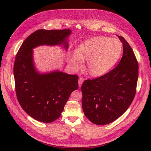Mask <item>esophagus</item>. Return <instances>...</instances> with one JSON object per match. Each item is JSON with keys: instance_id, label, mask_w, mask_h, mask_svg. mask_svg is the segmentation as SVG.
Here are the masks:
<instances>
[{"instance_id": "1", "label": "esophagus", "mask_w": 151, "mask_h": 151, "mask_svg": "<svg viewBox=\"0 0 151 151\" xmlns=\"http://www.w3.org/2000/svg\"><path fill=\"white\" fill-rule=\"evenodd\" d=\"M84 82V79L82 77H80L79 78V81H78V83H79V86H80V88H81V86L82 85V84Z\"/></svg>"}]
</instances>
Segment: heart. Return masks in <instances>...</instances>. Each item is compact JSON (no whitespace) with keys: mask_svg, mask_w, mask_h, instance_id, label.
I'll list each match as a JSON object with an SVG mask.
<instances>
[{"mask_svg":"<svg viewBox=\"0 0 151 151\" xmlns=\"http://www.w3.org/2000/svg\"><path fill=\"white\" fill-rule=\"evenodd\" d=\"M121 53L122 45L117 40L95 37L79 45L75 52L69 53L68 62L75 70H78L83 68V60H88L90 74L99 76L113 68Z\"/></svg>","mask_w":151,"mask_h":151,"instance_id":"heart-1","label":"heart"}]
</instances>
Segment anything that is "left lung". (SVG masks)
<instances>
[{
	"instance_id": "8db88e82",
	"label": "left lung",
	"mask_w": 151,
	"mask_h": 151,
	"mask_svg": "<svg viewBox=\"0 0 151 151\" xmlns=\"http://www.w3.org/2000/svg\"><path fill=\"white\" fill-rule=\"evenodd\" d=\"M123 55L116 67L99 78L84 81L82 107L92 123L104 125L122 116L136 93L138 63L131 46L122 36Z\"/></svg>"
}]
</instances>
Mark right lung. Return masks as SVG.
<instances>
[{"label":"right lung","mask_w":151,"mask_h":151,"mask_svg":"<svg viewBox=\"0 0 151 151\" xmlns=\"http://www.w3.org/2000/svg\"><path fill=\"white\" fill-rule=\"evenodd\" d=\"M70 29H39L30 35L16 55L13 73L17 99L24 111L34 119L45 123L58 119L71 93L78 88V76L62 71L40 74L32 59V49L42 45L64 44Z\"/></svg>","instance_id":"obj_1"}]
</instances>
